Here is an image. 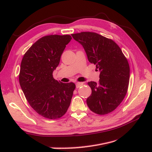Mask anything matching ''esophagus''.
<instances>
[{
    "label": "esophagus",
    "instance_id": "obj_1",
    "mask_svg": "<svg viewBox=\"0 0 152 152\" xmlns=\"http://www.w3.org/2000/svg\"><path fill=\"white\" fill-rule=\"evenodd\" d=\"M82 86H83V83H82V82H77V83H76V87H77V88H79V87H80Z\"/></svg>",
    "mask_w": 152,
    "mask_h": 152
}]
</instances>
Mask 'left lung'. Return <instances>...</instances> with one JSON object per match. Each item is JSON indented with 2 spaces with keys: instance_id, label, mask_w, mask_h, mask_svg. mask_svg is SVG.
I'll return each mask as SVG.
<instances>
[{
  "instance_id": "obj_1",
  "label": "left lung",
  "mask_w": 152,
  "mask_h": 152,
  "mask_svg": "<svg viewBox=\"0 0 152 152\" xmlns=\"http://www.w3.org/2000/svg\"><path fill=\"white\" fill-rule=\"evenodd\" d=\"M82 45L91 63L100 71L98 83L89 82L92 93L86 102L92 112L106 115L121 103L127 92L130 68L120 47L110 39L95 32L72 34Z\"/></svg>"
}]
</instances>
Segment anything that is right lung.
I'll return each mask as SVG.
<instances>
[{"label":"right lung","mask_w":152,"mask_h":152,"mask_svg":"<svg viewBox=\"0 0 152 152\" xmlns=\"http://www.w3.org/2000/svg\"><path fill=\"white\" fill-rule=\"evenodd\" d=\"M70 35L42 37L25 53L21 63L19 81L31 107L46 118L57 119L70 107L75 84L63 83L53 78Z\"/></svg>","instance_id":"obj_1"}]
</instances>
